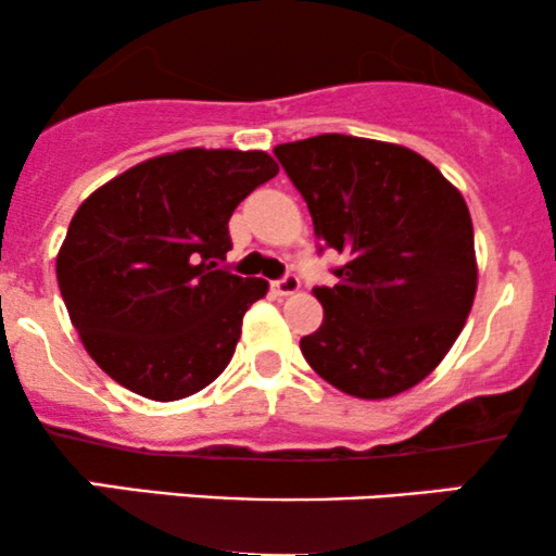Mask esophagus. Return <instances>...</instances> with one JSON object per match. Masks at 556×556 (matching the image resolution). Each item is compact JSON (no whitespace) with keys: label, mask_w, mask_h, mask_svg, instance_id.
I'll use <instances>...</instances> for the list:
<instances>
[{"label":"esophagus","mask_w":556,"mask_h":556,"mask_svg":"<svg viewBox=\"0 0 556 556\" xmlns=\"http://www.w3.org/2000/svg\"><path fill=\"white\" fill-rule=\"evenodd\" d=\"M299 278L296 276H283L280 280H273V291L278 293V296H291V293L299 291Z\"/></svg>","instance_id":"esophagus-1"}]
</instances>
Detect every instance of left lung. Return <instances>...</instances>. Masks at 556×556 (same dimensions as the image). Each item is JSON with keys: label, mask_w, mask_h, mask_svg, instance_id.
Returning a JSON list of instances; mask_svg holds the SVG:
<instances>
[{"label": "left lung", "mask_w": 556, "mask_h": 556, "mask_svg": "<svg viewBox=\"0 0 556 556\" xmlns=\"http://www.w3.org/2000/svg\"><path fill=\"white\" fill-rule=\"evenodd\" d=\"M276 159L315 237L345 254L317 286L325 317L302 338L309 367L343 393L382 401L419 384L453 349L476 296L473 224L434 163L395 142L317 135Z\"/></svg>", "instance_id": "left-lung-1"}]
</instances>
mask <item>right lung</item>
Returning a JSON list of instances; mask_svg holds the SVG:
<instances>
[{
    "instance_id": "right-lung-1",
    "label": "right lung",
    "mask_w": 556,
    "mask_h": 556,
    "mask_svg": "<svg viewBox=\"0 0 556 556\" xmlns=\"http://www.w3.org/2000/svg\"><path fill=\"white\" fill-rule=\"evenodd\" d=\"M278 174L263 150L187 148L98 187L72 215L56 280L90 358L150 401L200 393L231 362L267 280L218 267L228 218Z\"/></svg>"
}]
</instances>
